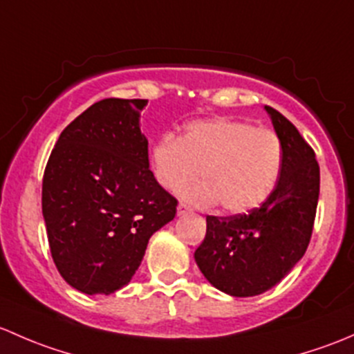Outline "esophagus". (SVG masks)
<instances>
[{
  "mask_svg": "<svg viewBox=\"0 0 354 354\" xmlns=\"http://www.w3.org/2000/svg\"><path fill=\"white\" fill-rule=\"evenodd\" d=\"M189 211H191V209H189V207L185 206V204L180 203V204H178V206H177V214H178V216H185V214H187Z\"/></svg>",
  "mask_w": 354,
  "mask_h": 354,
  "instance_id": "1",
  "label": "esophagus"
}]
</instances>
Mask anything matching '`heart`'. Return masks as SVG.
Returning a JSON list of instances; mask_svg holds the SVG:
<instances>
[{"label":"heart","mask_w":354,"mask_h":354,"mask_svg":"<svg viewBox=\"0 0 354 354\" xmlns=\"http://www.w3.org/2000/svg\"><path fill=\"white\" fill-rule=\"evenodd\" d=\"M283 145L271 129L236 119L189 122L180 138L165 134L150 151L151 176L167 191H182L198 206L220 203L228 214H243L271 198L283 169Z\"/></svg>","instance_id":"heart-1"}]
</instances>
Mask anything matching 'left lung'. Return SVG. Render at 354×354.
<instances>
[{
	"label": "left lung",
	"instance_id": "left-lung-1",
	"mask_svg": "<svg viewBox=\"0 0 354 354\" xmlns=\"http://www.w3.org/2000/svg\"><path fill=\"white\" fill-rule=\"evenodd\" d=\"M264 111L285 155L278 185L247 214L207 216L206 236L194 252L204 278L230 297H256L285 278L307 250L319 203L315 153L285 115L269 105Z\"/></svg>",
	"mask_w": 354,
	"mask_h": 354
}]
</instances>
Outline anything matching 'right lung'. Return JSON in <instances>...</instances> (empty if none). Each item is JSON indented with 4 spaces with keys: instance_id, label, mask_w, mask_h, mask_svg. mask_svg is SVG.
I'll return each instance as SVG.
<instances>
[{
    "instance_id": "1",
    "label": "right lung",
    "mask_w": 354,
    "mask_h": 354,
    "mask_svg": "<svg viewBox=\"0 0 354 354\" xmlns=\"http://www.w3.org/2000/svg\"><path fill=\"white\" fill-rule=\"evenodd\" d=\"M105 98L61 133L42 180V214L57 271L86 295L131 281L148 240L174 220L177 199L151 176L141 111Z\"/></svg>"
}]
</instances>
